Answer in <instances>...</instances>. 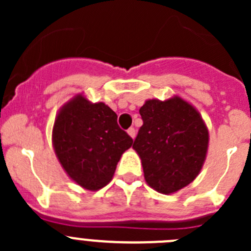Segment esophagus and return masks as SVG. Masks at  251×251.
Here are the masks:
<instances>
[{
	"label": "esophagus",
	"instance_id": "1",
	"mask_svg": "<svg viewBox=\"0 0 251 251\" xmlns=\"http://www.w3.org/2000/svg\"><path fill=\"white\" fill-rule=\"evenodd\" d=\"M127 133H128V136H130V137L132 138V140H133V138L136 137V130H135V128H133V127H130V128H128V130H127Z\"/></svg>",
	"mask_w": 251,
	"mask_h": 251
}]
</instances>
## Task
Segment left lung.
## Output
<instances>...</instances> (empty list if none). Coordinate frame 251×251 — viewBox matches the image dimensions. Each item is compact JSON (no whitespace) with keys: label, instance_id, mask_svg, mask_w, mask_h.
Instances as JSON below:
<instances>
[{"label":"left lung","instance_id":"8db88e82","mask_svg":"<svg viewBox=\"0 0 251 251\" xmlns=\"http://www.w3.org/2000/svg\"><path fill=\"white\" fill-rule=\"evenodd\" d=\"M132 148L140 155L144 179L161 194L188 186L201 173L209 147V130L201 113L179 96L148 100Z\"/></svg>","mask_w":251,"mask_h":251}]
</instances>
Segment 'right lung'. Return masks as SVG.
<instances>
[{
  "label": "right lung",
  "instance_id": "add662e5",
  "mask_svg": "<svg viewBox=\"0 0 251 251\" xmlns=\"http://www.w3.org/2000/svg\"><path fill=\"white\" fill-rule=\"evenodd\" d=\"M118 115L105 103L82 95L68 100L55 116L54 153L68 176L87 191H98L113 178L121 155L133 141L118 125Z\"/></svg>",
  "mask_w": 251,
  "mask_h": 251
}]
</instances>
